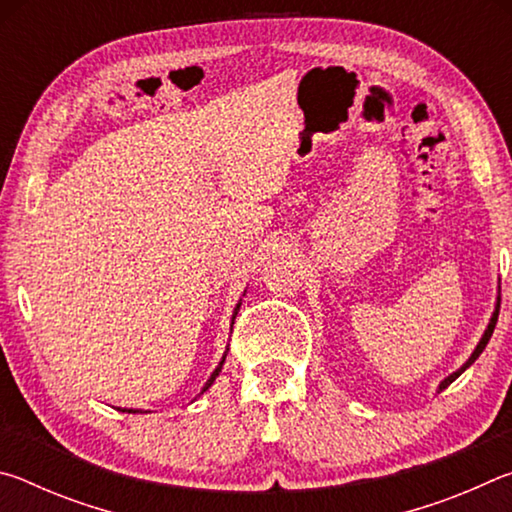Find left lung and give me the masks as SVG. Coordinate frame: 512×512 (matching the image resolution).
<instances>
[{
    "label": "left lung",
    "mask_w": 512,
    "mask_h": 512,
    "mask_svg": "<svg viewBox=\"0 0 512 512\" xmlns=\"http://www.w3.org/2000/svg\"><path fill=\"white\" fill-rule=\"evenodd\" d=\"M501 302V300H499ZM497 318H499V305H497V309H495V314H492V318H490V325H488V329H485V334H483V339L479 341V345H476V350L472 352V357L470 359H467V363H465V366L461 368V370H456L454 372V375H449L445 381H443V384H440V391H443V388H447L449 384H452V381L458 377V375H461V372L465 370V368H470L472 366V363L476 361V359H479V354L485 350V345H488V341H490V336H492V332H495V325H497Z\"/></svg>",
    "instance_id": "8db88e82"
}]
</instances>
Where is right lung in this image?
<instances>
[{
    "instance_id": "obj_1",
    "label": "right lung",
    "mask_w": 512,
    "mask_h": 512,
    "mask_svg": "<svg viewBox=\"0 0 512 512\" xmlns=\"http://www.w3.org/2000/svg\"><path fill=\"white\" fill-rule=\"evenodd\" d=\"M237 309H239V307H237ZM235 314H237V311H235ZM225 357H228V352H225V354H223V359H221V363H219V366H216V370L212 372V377H210V379H207V384L203 386V391H201V393H205V391H207V388H210V386H212V381H214L216 377H219V372H221V368H223V361H225ZM124 411H126V409H124ZM128 413H135V411H131V409H128Z\"/></svg>"
}]
</instances>
